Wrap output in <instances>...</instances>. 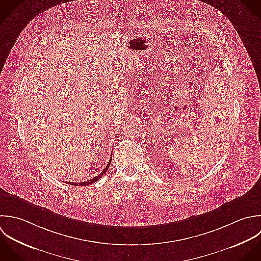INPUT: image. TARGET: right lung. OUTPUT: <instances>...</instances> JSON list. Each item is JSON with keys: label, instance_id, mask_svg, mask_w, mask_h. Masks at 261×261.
I'll return each mask as SVG.
<instances>
[{"label": "right lung", "instance_id": "right-lung-1", "mask_svg": "<svg viewBox=\"0 0 261 261\" xmlns=\"http://www.w3.org/2000/svg\"><path fill=\"white\" fill-rule=\"evenodd\" d=\"M111 162H112V158H111V160L109 161V163H108V165H107V167L105 168V170L98 175V176H96V177H94V178H92V179H90V180H88V181H86V182H81V183H74V182H66L67 184H70V185H74V186H87V185H90V184H92V183H94V182H96V181H98L107 172H108V170H109V167H110V165H111Z\"/></svg>", "mask_w": 261, "mask_h": 261}]
</instances>
